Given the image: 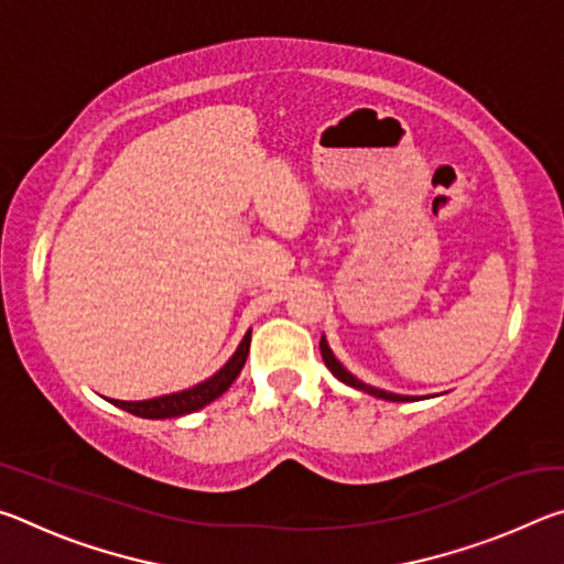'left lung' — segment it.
<instances>
[{
	"instance_id": "obj_1",
	"label": "left lung",
	"mask_w": 564,
	"mask_h": 564,
	"mask_svg": "<svg viewBox=\"0 0 564 564\" xmlns=\"http://www.w3.org/2000/svg\"><path fill=\"white\" fill-rule=\"evenodd\" d=\"M321 356H323V360H326V366H328V370L333 376H336L340 383H346V386H350V388H358V390H362V393H368V395H373V398H383V400H390V403H410V400H420L417 395H398V393H388V390H380V388H373V386H368V383H362V380H358L356 376L350 373V370L343 366V362L333 356V350H330V346H328V340H326V336H321Z\"/></svg>"
}]
</instances>
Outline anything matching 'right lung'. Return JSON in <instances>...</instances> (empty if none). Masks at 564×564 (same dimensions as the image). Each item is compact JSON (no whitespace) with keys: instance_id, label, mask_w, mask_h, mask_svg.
Here are the masks:
<instances>
[{"instance_id":"add662e5","label":"right lung","mask_w":564,"mask_h":564,"mask_svg":"<svg viewBox=\"0 0 564 564\" xmlns=\"http://www.w3.org/2000/svg\"><path fill=\"white\" fill-rule=\"evenodd\" d=\"M248 346H251V330L246 333L243 340L238 343V348L231 358L226 360L224 368H218L212 378L202 380L198 386H191L186 390H178V393L149 398V400H111L113 405L127 410L131 415L149 417V420H164V417H178L188 415L194 410H202L204 405L214 403L218 395H224L228 388H231L234 380L241 373L248 358Z\"/></svg>"}]
</instances>
